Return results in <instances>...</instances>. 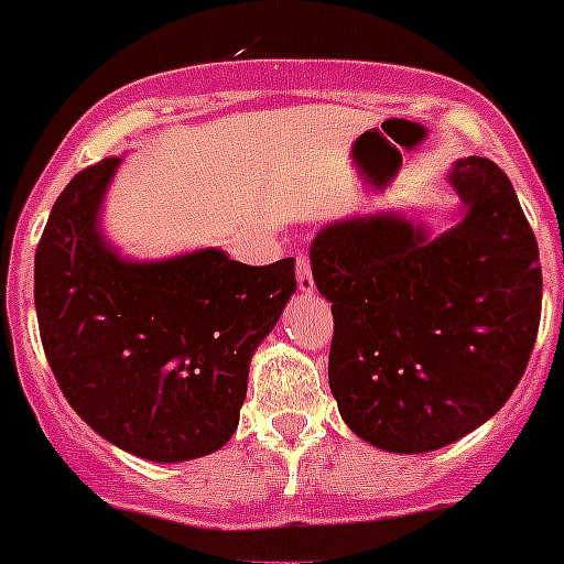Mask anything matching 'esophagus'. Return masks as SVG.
Returning <instances> with one entry per match:
<instances>
[{
	"label": "esophagus",
	"mask_w": 564,
	"mask_h": 564,
	"mask_svg": "<svg viewBox=\"0 0 564 564\" xmlns=\"http://www.w3.org/2000/svg\"><path fill=\"white\" fill-rule=\"evenodd\" d=\"M296 279H299V291L302 293L316 291V279H313V265H310L307 251H299L296 254Z\"/></svg>",
	"instance_id": "obj_1"
}]
</instances>
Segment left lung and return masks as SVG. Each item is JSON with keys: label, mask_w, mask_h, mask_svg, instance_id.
<instances>
[{"label": "left lung", "mask_w": 564, "mask_h": 564, "mask_svg": "<svg viewBox=\"0 0 564 564\" xmlns=\"http://www.w3.org/2000/svg\"><path fill=\"white\" fill-rule=\"evenodd\" d=\"M467 215L427 237L394 215L327 226L310 262L333 302L329 389L380 451L431 453L495 416L529 366L542 310L536 237L509 175L451 173Z\"/></svg>", "instance_id": "8db88e82"}]
</instances>
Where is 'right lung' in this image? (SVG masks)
<instances>
[{
    "label": "right lung",
    "instance_id": "obj_1",
    "mask_svg": "<svg viewBox=\"0 0 564 564\" xmlns=\"http://www.w3.org/2000/svg\"><path fill=\"white\" fill-rule=\"evenodd\" d=\"M117 164L80 170L50 212L35 248L41 344L66 402L102 438L151 462L209 456L235 433L251 355L296 293L293 257L120 260L97 231Z\"/></svg>",
    "mask_w": 564,
    "mask_h": 564
}]
</instances>
